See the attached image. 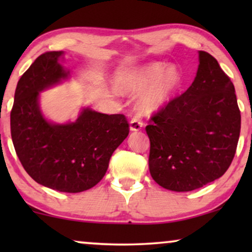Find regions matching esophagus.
<instances>
[{
	"label": "esophagus",
	"mask_w": 252,
	"mask_h": 252,
	"mask_svg": "<svg viewBox=\"0 0 252 252\" xmlns=\"http://www.w3.org/2000/svg\"><path fill=\"white\" fill-rule=\"evenodd\" d=\"M143 126V123L141 122L140 119V116H133V118L130 119L129 122V129L130 130H140L142 128Z\"/></svg>",
	"instance_id": "1"
}]
</instances>
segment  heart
Listing matches in <instances>:
<instances>
[{"label":"heart","instance_id":"b5f03b06","mask_svg":"<svg viewBox=\"0 0 252 252\" xmlns=\"http://www.w3.org/2000/svg\"><path fill=\"white\" fill-rule=\"evenodd\" d=\"M181 81L182 75L178 66L166 67V64L156 62L125 72L119 86L127 94H140L136 102L137 111L150 116L160 111L171 101Z\"/></svg>","mask_w":252,"mask_h":252}]
</instances>
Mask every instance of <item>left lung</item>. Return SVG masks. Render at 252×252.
Listing matches in <instances>:
<instances>
[{
	"label": "left lung",
	"instance_id": "1",
	"mask_svg": "<svg viewBox=\"0 0 252 252\" xmlns=\"http://www.w3.org/2000/svg\"><path fill=\"white\" fill-rule=\"evenodd\" d=\"M198 62L190 87L146 127L150 174L168 190L191 191L219 179L239 142L241 113L233 82L210 54L198 51Z\"/></svg>",
	"mask_w": 252,
	"mask_h": 252
}]
</instances>
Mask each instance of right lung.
<instances>
[{
	"label": "right lung",
	"mask_w": 252,
	"mask_h": 252,
	"mask_svg": "<svg viewBox=\"0 0 252 252\" xmlns=\"http://www.w3.org/2000/svg\"><path fill=\"white\" fill-rule=\"evenodd\" d=\"M63 61L64 51L42 54L19 79L10 113L11 137L33 180L54 190L80 192L102 180L129 126L124 115L91 108H82L75 122L48 120L41 111L40 93L71 77Z\"/></svg>",
	"instance_id": "add662e5"
}]
</instances>
